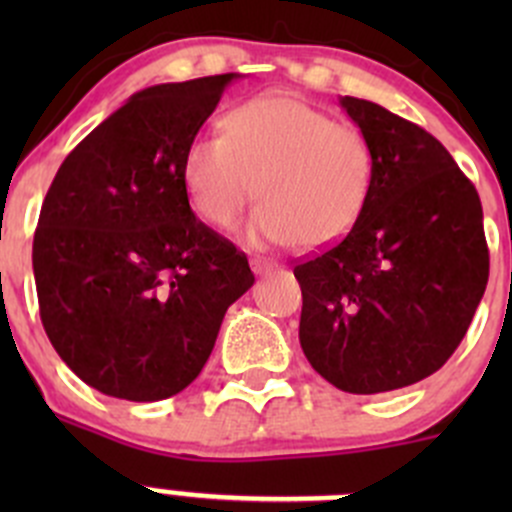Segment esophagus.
<instances>
[{
    "label": "esophagus",
    "instance_id": "esophagus-1",
    "mask_svg": "<svg viewBox=\"0 0 512 512\" xmlns=\"http://www.w3.org/2000/svg\"><path fill=\"white\" fill-rule=\"evenodd\" d=\"M250 267H252V272H255V275H267V272L275 270L277 265L272 260H265V257H252Z\"/></svg>",
    "mask_w": 512,
    "mask_h": 512
}]
</instances>
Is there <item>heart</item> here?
<instances>
[{
	"label": "heart",
	"mask_w": 512,
	"mask_h": 512,
	"mask_svg": "<svg viewBox=\"0 0 512 512\" xmlns=\"http://www.w3.org/2000/svg\"><path fill=\"white\" fill-rule=\"evenodd\" d=\"M223 128L225 136L193 138L180 163L185 195L205 223L232 227L257 193L252 240L317 250L356 225L374 173L359 128L285 94L232 108Z\"/></svg>",
	"instance_id": "obj_1"
}]
</instances>
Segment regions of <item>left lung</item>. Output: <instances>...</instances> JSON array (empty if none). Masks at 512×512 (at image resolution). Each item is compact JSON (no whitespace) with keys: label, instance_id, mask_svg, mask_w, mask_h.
<instances>
[{"label":"left lung","instance_id":"obj_1","mask_svg":"<svg viewBox=\"0 0 512 512\" xmlns=\"http://www.w3.org/2000/svg\"><path fill=\"white\" fill-rule=\"evenodd\" d=\"M369 141V198L342 242L294 267L299 344L349 394L404 389L441 369L466 337L485 285L478 190L416 123L339 98Z\"/></svg>","mask_w":512,"mask_h":512}]
</instances>
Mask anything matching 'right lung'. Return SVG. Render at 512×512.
Masks as SVG:
<instances>
[{
  "instance_id": "1",
  "label": "right lung",
  "mask_w": 512,
  "mask_h": 512,
  "mask_svg": "<svg viewBox=\"0 0 512 512\" xmlns=\"http://www.w3.org/2000/svg\"><path fill=\"white\" fill-rule=\"evenodd\" d=\"M240 74L133 94L66 156L34 232L41 324L106 396L160 401L203 371L255 282L245 252L200 223L180 163Z\"/></svg>"
}]
</instances>
